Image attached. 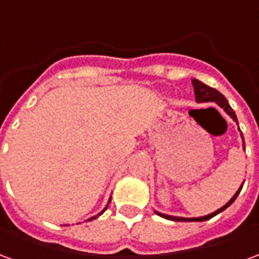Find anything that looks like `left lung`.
<instances>
[{
	"label": "left lung",
	"instance_id": "left-lung-1",
	"mask_svg": "<svg viewBox=\"0 0 259 259\" xmlns=\"http://www.w3.org/2000/svg\"><path fill=\"white\" fill-rule=\"evenodd\" d=\"M191 83H193V87H194L195 101L197 102H217L218 105L222 108L223 111L228 113L229 116L233 119L236 123L239 124L236 113H234V111L232 109V107L229 105L228 100L225 98V96H223L222 93H219L217 89H212V87H209V85H206L205 83H202V81H200L198 79H191ZM239 130H240V127H239ZM240 136H241V140H243V150H245L244 137H243V133H240ZM243 185H244V183H241V186L239 187V190L234 193L233 197H232V198H230V200H229L228 202H226V204L222 206V208H219V209H217V211H213L212 213L204 215V217H197V218L174 217V215H166V213H161V212H158V211H155V213H157V215H159V217L165 218V219H169V221H175V222H204V221L211 219V218H213L215 215H218L219 212L225 211L228 206L232 205V204L234 202V200L237 198V195H239L240 191H241V187H243Z\"/></svg>",
	"mask_w": 259,
	"mask_h": 259
}]
</instances>
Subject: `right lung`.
<instances>
[{
  "label": "right lung",
  "instance_id": "1",
  "mask_svg": "<svg viewBox=\"0 0 259 259\" xmlns=\"http://www.w3.org/2000/svg\"><path fill=\"white\" fill-rule=\"evenodd\" d=\"M109 201H111V198H109V200H108V204H109ZM108 204H107V206H105V208H104V209H102V211L100 212V213H97L96 217H91V218H89V219H87V221H93V219H96V218H98V217H100V215H102V213H104V212H105V209H107V208H108Z\"/></svg>",
  "mask_w": 259,
  "mask_h": 259
}]
</instances>
